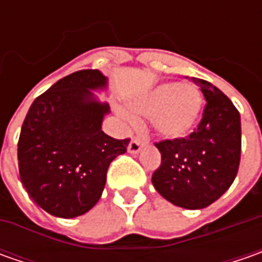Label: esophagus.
Masks as SVG:
<instances>
[{"instance_id": "esophagus-1", "label": "esophagus", "mask_w": 262, "mask_h": 262, "mask_svg": "<svg viewBox=\"0 0 262 262\" xmlns=\"http://www.w3.org/2000/svg\"><path fill=\"white\" fill-rule=\"evenodd\" d=\"M140 150H141V141H140V138L134 137V138L129 141V144H128V151H129L131 155H137Z\"/></svg>"}]
</instances>
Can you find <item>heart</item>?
I'll return each mask as SVG.
<instances>
[{"label":"heart","mask_w":262,"mask_h":262,"mask_svg":"<svg viewBox=\"0 0 262 262\" xmlns=\"http://www.w3.org/2000/svg\"><path fill=\"white\" fill-rule=\"evenodd\" d=\"M133 111L151 118L159 136L175 140L188 136L195 126L203 111V96L192 84L165 83L136 100ZM121 114L129 121L134 119L125 111Z\"/></svg>","instance_id":"1"}]
</instances>
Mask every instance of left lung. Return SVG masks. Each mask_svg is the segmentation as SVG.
Returning <instances> with one entry per match:
<instances>
[{
    "instance_id": "left-lung-1",
    "label": "left lung",
    "mask_w": 262,
    "mask_h": 262,
    "mask_svg": "<svg viewBox=\"0 0 262 262\" xmlns=\"http://www.w3.org/2000/svg\"><path fill=\"white\" fill-rule=\"evenodd\" d=\"M207 103L194 133L155 146L162 155L151 182L172 204L198 210L213 204L233 184L241 162V115L216 86L192 78Z\"/></svg>"
}]
</instances>
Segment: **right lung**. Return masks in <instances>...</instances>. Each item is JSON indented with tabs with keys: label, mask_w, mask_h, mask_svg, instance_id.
Returning a JSON list of instances; mask_svg holds the SVG:
<instances>
[{
	"label": "right lung",
	"mask_w": 262,
	"mask_h": 262,
	"mask_svg": "<svg viewBox=\"0 0 262 262\" xmlns=\"http://www.w3.org/2000/svg\"><path fill=\"white\" fill-rule=\"evenodd\" d=\"M99 70L61 78L32 103L17 144L21 184L46 213L73 219L96 206L111 162L124 155L129 138L102 131L109 105L92 90L105 89Z\"/></svg>",
	"instance_id": "right-lung-1"
}]
</instances>
